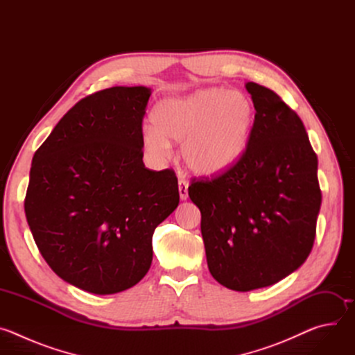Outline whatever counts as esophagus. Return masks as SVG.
I'll use <instances>...</instances> for the list:
<instances>
[{"mask_svg": "<svg viewBox=\"0 0 355 355\" xmlns=\"http://www.w3.org/2000/svg\"><path fill=\"white\" fill-rule=\"evenodd\" d=\"M178 191H180V198L182 200L188 199V181L185 180H178Z\"/></svg>", "mask_w": 355, "mask_h": 355, "instance_id": "obj_1", "label": "esophagus"}]
</instances>
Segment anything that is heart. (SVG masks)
Returning <instances> with one entry per match:
<instances>
[{
	"label": "heart",
	"mask_w": 355,
	"mask_h": 355,
	"mask_svg": "<svg viewBox=\"0 0 355 355\" xmlns=\"http://www.w3.org/2000/svg\"><path fill=\"white\" fill-rule=\"evenodd\" d=\"M256 121L252 101L222 87L164 98L151 112L153 128L141 133L143 147L164 159L168 143L182 141L187 168L200 177H216L233 168L245 155Z\"/></svg>",
	"instance_id": "heart-1"
}]
</instances>
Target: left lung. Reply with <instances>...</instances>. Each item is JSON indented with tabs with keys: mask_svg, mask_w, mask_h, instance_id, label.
Returning <instances> with one entry per match:
<instances>
[{
	"mask_svg": "<svg viewBox=\"0 0 355 355\" xmlns=\"http://www.w3.org/2000/svg\"><path fill=\"white\" fill-rule=\"evenodd\" d=\"M256 108L244 157L226 173L192 180L208 268L223 286H270L309 257L322 204L318 156L300 118L270 88L247 83Z\"/></svg>",
	"mask_w": 355,
	"mask_h": 355,
	"instance_id": "left-lung-1",
	"label": "left lung"
}]
</instances>
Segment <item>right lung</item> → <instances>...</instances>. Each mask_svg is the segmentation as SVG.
<instances>
[{
  "label": "right lung",
  "instance_id": "add662e5",
  "mask_svg": "<svg viewBox=\"0 0 355 355\" xmlns=\"http://www.w3.org/2000/svg\"><path fill=\"white\" fill-rule=\"evenodd\" d=\"M151 89L112 87L83 98L36 150L25 215L42 257L96 295L136 285L155 229L178 207L175 173L144 167L141 122Z\"/></svg>",
  "mask_w": 355,
  "mask_h": 355
}]
</instances>
